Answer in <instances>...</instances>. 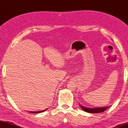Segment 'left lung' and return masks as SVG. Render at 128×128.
Returning <instances> with one entry per match:
<instances>
[{
  "mask_svg": "<svg viewBox=\"0 0 128 128\" xmlns=\"http://www.w3.org/2000/svg\"><path fill=\"white\" fill-rule=\"evenodd\" d=\"M84 110V111L88 112V113H102V112H104V110L109 108L110 106L108 107H104V108H86V107H84L82 106H80Z\"/></svg>",
  "mask_w": 128,
  "mask_h": 128,
  "instance_id": "left-lung-1",
  "label": "left lung"
}]
</instances>
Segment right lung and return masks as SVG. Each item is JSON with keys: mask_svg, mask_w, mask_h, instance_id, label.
<instances>
[{"mask_svg": "<svg viewBox=\"0 0 128 128\" xmlns=\"http://www.w3.org/2000/svg\"><path fill=\"white\" fill-rule=\"evenodd\" d=\"M48 109V108H47ZM47 109H46L45 110H42V111H40V112H30V113H42V112H44V111H45V110H46Z\"/></svg>", "mask_w": 128, "mask_h": 128, "instance_id": "add662e5", "label": "right lung"}]
</instances>
